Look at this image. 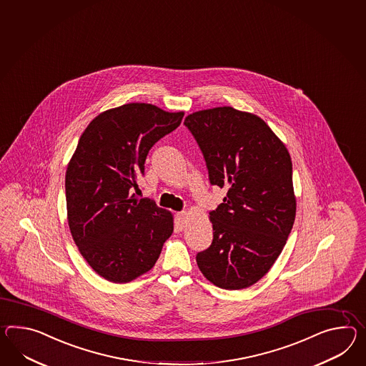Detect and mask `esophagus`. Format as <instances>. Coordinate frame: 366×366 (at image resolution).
<instances>
[{"mask_svg":"<svg viewBox=\"0 0 366 366\" xmlns=\"http://www.w3.org/2000/svg\"><path fill=\"white\" fill-rule=\"evenodd\" d=\"M187 214L185 212H179L176 214V223L179 226V229H184L185 227V223H187Z\"/></svg>","mask_w":366,"mask_h":366,"instance_id":"esophagus-1","label":"esophagus"}]
</instances>
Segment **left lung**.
<instances>
[{
  "label": "left lung",
  "instance_id": "8db88e82",
  "mask_svg": "<svg viewBox=\"0 0 366 366\" xmlns=\"http://www.w3.org/2000/svg\"><path fill=\"white\" fill-rule=\"evenodd\" d=\"M184 124L204 153L210 184L227 189L210 212L213 242L197 264L219 288H247L272 267L294 226L291 156L264 120L235 108L197 111Z\"/></svg>",
  "mask_w": 366,
  "mask_h": 366
}]
</instances>
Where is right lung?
Wrapping results in <instances>:
<instances>
[{"label":"right lung","instance_id":"right-lung-1","mask_svg":"<svg viewBox=\"0 0 366 366\" xmlns=\"http://www.w3.org/2000/svg\"><path fill=\"white\" fill-rule=\"evenodd\" d=\"M184 112L129 103L99 114L81 134L66 170L72 239L92 269L112 283L148 272L173 232V215L134 190L147 154Z\"/></svg>","mask_w":366,"mask_h":366}]
</instances>
